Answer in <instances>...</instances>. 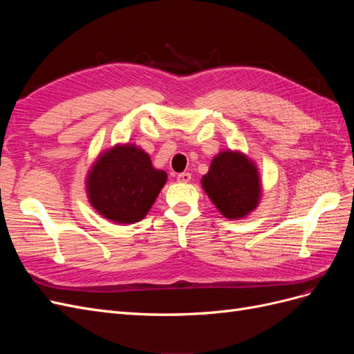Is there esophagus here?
Here are the masks:
<instances>
[{"instance_id":"obj_1","label":"esophagus","mask_w":354,"mask_h":354,"mask_svg":"<svg viewBox=\"0 0 354 354\" xmlns=\"http://www.w3.org/2000/svg\"><path fill=\"white\" fill-rule=\"evenodd\" d=\"M190 178H192L190 173H181L177 176V180L180 181V183H189Z\"/></svg>"}]
</instances>
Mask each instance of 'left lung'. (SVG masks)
<instances>
[{
  "mask_svg": "<svg viewBox=\"0 0 354 354\" xmlns=\"http://www.w3.org/2000/svg\"><path fill=\"white\" fill-rule=\"evenodd\" d=\"M202 187L226 218L241 220L260 203L261 180L255 162L239 151H221L214 156Z\"/></svg>",
  "mask_w": 354,
  "mask_h": 354,
  "instance_id": "8db88e82",
  "label": "left lung"
}]
</instances>
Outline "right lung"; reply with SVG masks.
I'll return each instance as SVG.
<instances>
[{"label":"right lung","mask_w":354,"mask_h":354,"mask_svg":"<svg viewBox=\"0 0 354 354\" xmlns=\"http://www.w3.org/2000/svg\"><path fill=\"white\" fill-rule=\"evenodd\" d=\"M165 183L167 173L152 165L142 147L118 143L94 160L85 189L91 207L100 216L113 223L133 224L146 217Z\"/></svg>","instance_id":"1"}]
</instances>
